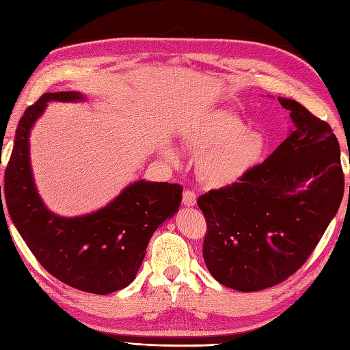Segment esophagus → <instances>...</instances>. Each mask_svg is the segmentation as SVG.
<instances>
[{"label": "esophagus", "mask_w": 350, "mask_h": 350, "mask_svg": "<svg viewBox=\"0 0 350 350\" xmlns=\"http://www.w3.org/2000/svg\"><path fill=\"white\" fill-rule=\"evenodd\" d=\"M183 204L186 207H193L196 204V193L193 190H184L183 193Z\"/></svg>", "instance_id": "1"}]
</instances>
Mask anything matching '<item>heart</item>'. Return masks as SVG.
<instances>
[{"label":"heart","instance_id":"b5f03b06","mask_svg":"<svg viewBox=\"0 0 350 350\" xmlns=\"http://www.w3.org/2000/svg\"><path fill=\"white\" fill-rule=\"evenodd\" d=\"M181 140L198 154L196 175L210 189L241 183L260 163L267 148L260 133L247 128L239 116L226 109H215L187 124ZM163 154L169 160L176 158L170 146H164Z\"/></svg>","mask_w":350,"mask_h":350}]
</instances>
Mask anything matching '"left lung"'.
Masks as SVG:
<instances>
[{
	"instance_id": "obj_1",
	"label": "left lung",
	"mask_w": 350,
	"mask_h": 350,
	"mask_svg": "<svg viewBox=\"0 0 350 350\" xmlns=\"http://www.w3.org/2000/svg\"><path fill=\"white\" fill-rule=\"evenodd\" d=\"M278 100L294 123L286 140L241 183L198 198L207 221L204 262L217 282L242 293L274 286L297 271L345 192L331 126L293 98Z\"/></svg>"
}]
</instances>
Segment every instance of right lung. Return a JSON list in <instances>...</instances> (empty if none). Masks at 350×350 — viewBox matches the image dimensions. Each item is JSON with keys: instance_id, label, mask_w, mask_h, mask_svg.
<instances>
[{"instance_id": "1", "label": "right lung", "mask_w": 350, "mask_h": 350, "mask_svg": "<svg viewBox=\"0 0 350 350\" xmlns=\"http://www.w3.org/2000/svg\"><path fill=\"white\" fill-rule=\"evenodd\" d=\"M85 98L79 91L45 93L25 109L5 169L4 195L10 219L38 262L67 285L103 295L135 279L154 232L180 208L183 187L138 180L96 212L70 217L53 213L33 178L30 133L49 102Z\"/></svg>"}]
</instances>
